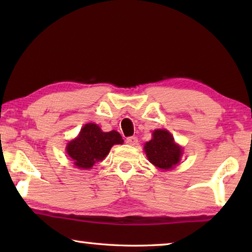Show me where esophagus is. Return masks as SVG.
I'll return each mask as SVG.
<instances>
[{"label":"esophagus","instance_id":"34e87169","mask_svg":"<svg viewBox=\"0 0 252 252\" xmlns=\"http://www.w3.org/2000/svg\"><path fill=\"white\" fill-rule=\"evenodd\" d=\"M126 142L127 144H130V146H135V144L138 143V138H136V136H129V138H126Z\"/></svg>","mask_w":252,"mask_h":252}]
</instances>
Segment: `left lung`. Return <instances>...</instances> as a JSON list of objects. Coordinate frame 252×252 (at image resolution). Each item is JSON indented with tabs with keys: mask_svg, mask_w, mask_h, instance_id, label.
Listing matches in <instances>:
<instances>
[{
	"mask_svg": "<svg viewBox=\"0 0 252 252\" xmlns=\"http://www.w3.org/2000/svg\"><path fill=\"white\" fill-rule=\"evenodd\" d=\"M144 152L157 168L170 170L180 162L182 148L174 142L169 131L158 129L153 131L150 141L144 144Z\"/></svg>",
	"mask_w": 252,
	"mask_h": 252,
	"instance_id": "obj_1",
	"label": "left lung"
}]
</instances>
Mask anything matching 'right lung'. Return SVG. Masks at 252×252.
<instances>
[{"mask_svg":"<svg viewBox=\"0 0 252 252\" xmlns=\"http://www.w3.org/2000/svg\"><path fill=\"white\" fill-rule=\"evenodd\" d=\"M123 139L117 131L103 132L95 123H88L79 135L66 146V152L80 169H91L96 162L108 156L114 144H122Z\"/></svg>","mask_w":252,"mask_h":252,"instance_id":"right-lung-1","label":"right lung"}]
</instances>
